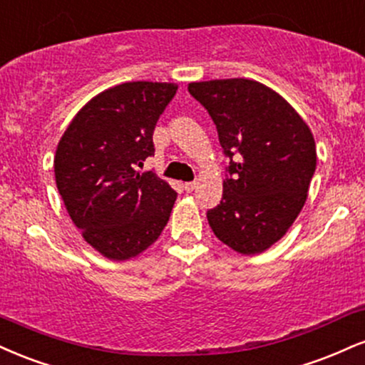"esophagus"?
Returning a JSON list of instances; mask_svg holds the SVG:
<instances>
[{
  "mask_svg": "<svg viewBox=\"0 0 365 365\" xmlns=\"http://www.w3.org/2000/svg\"><path fill=\"white\" fill-rule=\"evenodd\" d=\"M182 187H184V191H186V192H191V191L196 190V182H186Z\"/></svg>",
  "mask_w": 365,
  "mask_h": 365,
  "instance_id": "obj_1",
  "label": "esophagus"
}]
</instances>
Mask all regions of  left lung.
I'll return each instance as SVG.
<instances>
[{
    "label": "left lung",
    "instance_id": "1",
    "mask_svg": "<svg viewBox=\"0 0 365 365\" xmlns=\"http://www.w3.org/2000/svg\"><path fill=\"white\" fill-rule=\"evenodd\" d=\"M187 90L217 124L230 162L224 198L207 213L213 234L244 256L280 241L307 200L316 143L275 90L247 78L192 81Z\"/></svg>",
    "mask_w": 365,
    "mask_h": 365
}]
</instances>
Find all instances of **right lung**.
<instances>
[{
    "label": "right lung",
    "mask_w": 365,
    "mask_h": 365,
    "mask_svg": "<svg viewBox=\"0 0 365 365\" xmlns=\"http://www.w3.org/2000/svg\"><path fill=\"white\" fill-rule=\"evenodd\" d=\"M167 81H128L76 113L54 155L56 186L81 237L107 259L128 261L157 241L175 191L136 167L153 155V130L175 96Z\"/></svg>",
    "instance_id": "obj_1"
}]
</instances>
